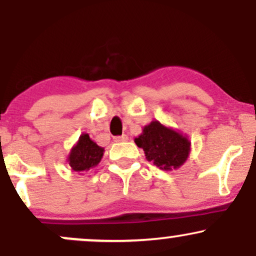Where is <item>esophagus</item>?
<instances>
[{"label": "esophagus", "instance_id": "1", "mask_svg": "<svg viewBox=\"0 0 256 256\" xmlns=\"http://www.w3.org/2000/svg\"><path fill=\"white\" fill-rule=\"evenodd\" d=\"M128 140V137L126 134H122V136L114 137V142H126Z\"/></svg>", "mask_w": 256, "mask_h": 256}]
</instances>
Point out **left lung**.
I'll list each match as a JSON object with an SVG mask.
<instances>
[{
	"label": "left lung",
	"mask_w": 256,
	"mask_h": 256,
	"mask_svg": "<svg viewBox=\"0 0 256 256\" xmlns=\"http://www.w3.org/2000/svg\"><path fill=\"white\" fill-rule=\"evenodd\" d=\"M134 143L144 150L146 160L165 171L179 168L190 152V140L158 120L144 126Z\"/></svg>",
	"instance_id": "left-lung-1"
}]
</instances>
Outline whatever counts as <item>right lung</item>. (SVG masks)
Wrapping results in <instances>:
<instances>
[{"instance_id": "obj_1", "label": "right lung", "mask_w": 256, "mask_h": 256, "mask_svg": "<svg viewBox=\"0 0 256 256\" xmlns=\"http://www.w3.org/2000/svg\"><path fill=\"white\" fill-rule=\"evenodd\" d=\"M104 149L94 142L88 134H80L77 144L71 149L68 165L76 172H84L98 166L104 156Z\"/></svg>"}]
</instances>
